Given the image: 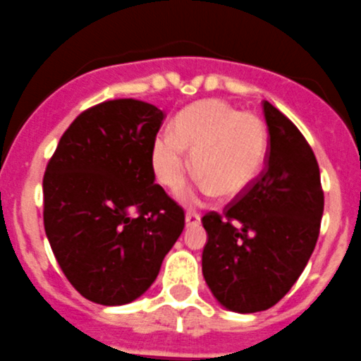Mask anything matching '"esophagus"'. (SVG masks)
<instances>
[{"instance_id": "obj_1", "label": "esophagus", "mask_w": 361, "mask_h": 361, "mask_svg": "<svg viewBox=\"0 0 361 361\" xmlns=\"http://www.w3.org/2000/svg\"><path fill=\"white\" fill-rule=\"evenodd\" d=\"M200 225V216L197 212H186V226H198Z\"/></svg>"}]
</instances>
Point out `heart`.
<instances>
[{"label": "heart", "mask_w": 361, "mask_h": 361, "mask_svg": "<svg viewBox=\"0 0 361 361\" xmlns=\"http://www.w3.org/2000/svg\"><path fill=\"white\" fill-rule=\"evenodd\" d=\"M173 135L159 133L152 143V168L168 190L183 184L191 152L198 191L235 198L245 193L267 159V127L255 113L239 111L221 99L188 106L173 120Z\"/></svg>", "instance_id": "heart-1"}]
</instances>
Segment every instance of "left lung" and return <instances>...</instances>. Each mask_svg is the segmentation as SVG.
<instances>
[{"label": "left lung", "mask_w": 361, "mask_h": 361, "mask_svg": "<svg viewBox=\"0 0 361 361\" xmlns=\"http://www.w3.org/2000/svg\"><path fill=\"white\" fill-rule=\"evenodd\" d=\"M267 163L255 183L202 218V273L226 310L262 312L296 283L315 248L324 211L319 164L300 129L264 101Z\"/></svg>", "instance_id": "left-lung-1"}]
</instances>
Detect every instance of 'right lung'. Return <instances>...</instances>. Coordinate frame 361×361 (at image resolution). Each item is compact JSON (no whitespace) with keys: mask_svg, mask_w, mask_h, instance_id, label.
<instances>
[{"mask_svg":"<svg viewBox=\"0 0 361 361\" xmlns=\"http://www.w3.org/2000/svg\"><path fill=\"white\" fill-rule=\"evenodd\" d=\"M164 113L136 99L81 113L44 173V228L78 293L116 307L154 283L183 234L184 211L154 184L152 143Z\"/></svg>","mask_w":361,"mask_h":361,"instance_id":"right-lung-1","label":"right lung"}]
</instances>
